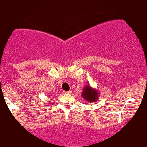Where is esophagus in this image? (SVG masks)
Listing matches in <instances>:
<instances>
[{
	"label": "esophagus",
	"mask_w": 147,
	"mask_h": 147,
	"mask_svg": "<svg viewBox=\"0 0 147 147\" xmlns=\"http://www.w3.org/2000/svg\"><path fill=\"white\" fill-rule=\"evenodd\" d=\"M64 93H65V94H71V93H72V92H71V91H67V92H64Z\"/></svg>",
	"instance_id": "esophagus-1"
}]
</instances>
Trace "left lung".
<instances>
[{"instance_id":"8db88e82","label":"left lung","mask_w":147,"mask_h":147,"mask_svg":"<svg viewBox=\"0 0 147 147\" xmlns=\"http://www.w3.org/2000/svg\"><path fill=\"white\" fill-rule=\"evenodd\" d=\"M82 96L83 98L85 99L86 101L89 102V103H93V102H96V100H98V92L93 88L91 87L90 85L87 84L84 86Z\"/></svg>"}]
</instances>
